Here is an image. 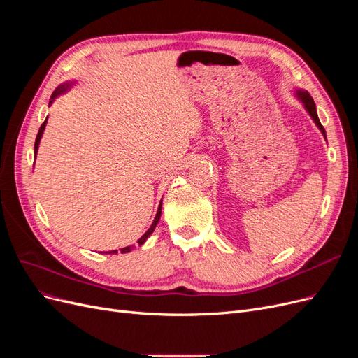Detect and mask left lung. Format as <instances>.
<instances>
[{
  "instance_id": "8db88e82",
  "label": "left lung",
  "mask_w": 358,
  "mask_h": 358,
  "mask_svg": "<svg viewBox=\"0 0 358 358\" xmlns=\"http://www.w3.org/2000/svg\"><path fill=\"white\" fill-rule=\"evenodd\" d=\"M297 95H299V99L303 101V104H305L306 110L309 112V115L312 116L313 121H315V124H317V125H318V128L321 129V133H322L324 136H326V129H324V127H322V125H321V122H320L318 115H317V107H315V103H313V100H312L310 94H309L308 91H299V92H297Z\"/></svg>"
}]
</instances>
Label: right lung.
I'll return each instance as SVG.
<instances>
[{"label": "right lung", "instance_id": "1", "mask_svg": "<svg viewBox=\"0 0 358 358\" xmlns=\"http://www.w3.org/2000/svg\"><path fill=\"white\" fill-rule=\"evenodd\" d=\"M69 86V85H67ZM67 88H66V85H62V86H59V88L55 91V92H53L52 94V96H50V103L53 101V100H55V96H58L61 92H64V91H66ZM46 122H48V119H46V121L45 122H43L41 124V127H40V129H38V134H37V137H36V143H34V152L37 154V149H38V143H40V138H41V136H43V131H45V127H46ZM161 203H162V200H161ZM161 203H159V206H158V210H157V215H155V220H154V222H152V225H150L149 227V230L142 236V237H140V239L137 241V243L138 245H143L145 243V241L148 239V237L150 236V234H152V231L155 230V227H157V224H158V221H159V216H161V208H162V206H161ZM129 251H131V246H127V248H122L121 249V252L124 254V252H129ZM117 251H109V254H116ZM107 254V252H106Z\"/></svg>", "mask_w": 358, "mask_h": 358}]
</instances>
